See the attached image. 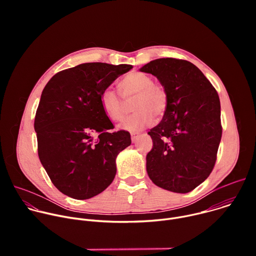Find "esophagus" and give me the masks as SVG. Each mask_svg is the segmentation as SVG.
Segmentation results:
<instances>
[{
  "label": "esophagus",
  "instance_id": "34e87169",
  "mask_svg": "<svg viewBox=\"0 0 256 256\" xmlns=\"http://www.w3.org/2000/svg\"><path fill=\"white\" fill-rule=\"evenodd\" d=\"M138 138V134H132V142H136Z\"/></svg>",
  "mask_w": 256,
  "mask_h": 256
}]
</instances>
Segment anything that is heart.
<instances>
[{
	"label": "heart",
	"mask_w": 256,
	"mask_h": 256,
	"mask_svg": "<svg viewBox=\"0 0 256 256\" xmlns=\"http://www.w3.org/2000/svg\"><path fill=\"white\" fill-rule=\"evenodd\" d=\"M120 87L126 99H134V114L126 118L120 126L130 132H138L147 128L157 118L164 116L168 106V96L164 87L154 83V79L146 72H134L126 76ZM100 102L104 114L114 122L124 118L126 105L122 98L112 88L101 93Z\"/></svg>",
	"instance_id": "b5f03b06"
}]
</instances>
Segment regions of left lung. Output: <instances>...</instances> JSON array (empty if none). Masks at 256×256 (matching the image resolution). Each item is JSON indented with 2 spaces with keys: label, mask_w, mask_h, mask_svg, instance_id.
Listing matches in <instances>:
<instances>
[{
  "label": "left lung",
  "mask_w": 256,
  "mask_h": 256,
  "mask_svg": "<svg viewBox=\"0 0 256 256\" xmlns=\"http://www.w3.org/2000/svg\"><path fill=\"white\" fill-rule=\"evenodd\" d=\"M164 87L168 106L161 122L148 134L153 148L147 172L166 190L186 194L210 174L222 138L218 95L202 70L190 62L172 58L144 64Z\"/></svg>",
  "instance_id": "obj_1"
}]
</instances>
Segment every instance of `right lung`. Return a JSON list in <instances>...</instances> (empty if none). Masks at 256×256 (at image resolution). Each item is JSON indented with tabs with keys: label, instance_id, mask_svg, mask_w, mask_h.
I'll list each match as a JSON object with an SVG mask.
<instances>
[{
	"label": "right lung",
	"instance_id": "add662e5",
	"mask_svg": "<svg viewBox=\"0 0 256 256\" xmlns=\"http://www.w3.org/2000/svg\"><path fill=\"white\" fill-rule=\"evenodd\" d=\"M130 68L124 64H81L58 72L44 87L34 120L38 157L64 194L88 200L114 181L116 159L132 140L128 132H108L114 124L100 97Z\"/></svg>",
	"mask_w": 256,
	"mask_h": 256
}]
</instances>
